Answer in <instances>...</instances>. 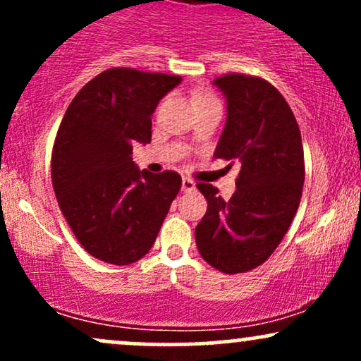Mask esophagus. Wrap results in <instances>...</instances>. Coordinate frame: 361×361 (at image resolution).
Listing matches in <instances>:
<instances>
[{"instance_id":"34e87169","label":"esophagus","mask_w":361,"mask_h":361,"mask_svg":"<svg viewBox=\"0 0 361 361\" xmlns=\"http://www.w3.org/2000/svg\"><path fill=\"white\" fill-rule=\"evenodd\" d=\"M181 190H183V192H193L195 181L190 180V178H183V180H181Z\"/></svg>"}]
</instances>
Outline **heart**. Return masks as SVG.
I'll use <instances>...</instances> for the list:
<instances>
[{
  "label": "heart",
  "instance_id": "1",
  "mask_svg": "<svg viewBox=\"0 0 361 361\" xmlns=\"http://www.w3.org/2000/svg\"><path fill=\"white\" fill-rule=\"evenodd\" d=\"M205 98H210V94H207V93H197V94H195V102L205 100Z\"/></svg>",
  "mask_w": 361,
  "mask_h": 361
}]
</instances>
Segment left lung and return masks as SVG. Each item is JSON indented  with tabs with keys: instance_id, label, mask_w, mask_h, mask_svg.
<instances>
[{
	"instance_id": "obj_1",
	"label": "left lung",
	"mask_w": 361,
	"mask_h": 361,
	"mask_svg": "<svg viewBox=\"0 0 361 361\" xmlns=\"http://www.w3.org/2000/svg\"><path fill=\"white\" fill-rule=\"evenodd\" d=\"M214 85L227 102L214 157L241 169L227 202L215 186L197 185L207 212L195 227V241L210 267L234 275L263 264L287 234L304 186V147L293 111L271 82L231 73Z\"/></svg>"
}]
</instances>
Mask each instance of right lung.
Masks as SVG:
<instances>
[{
  "label": "right lung",
  "instance_id": "right-lung-1",
  "mask_svg": "<svg viewBox=\"0 0 361 361\" xmlns=\"http://www.w3.org/2000/svg\"><path fill=\"white\" fill-rule=\"evenodd\" d=\"M181 76L111 68L86 82L54 140L57 204L80 244L97 259L130 264L154 244L181 188L175 171L152 175L132 161L151 142V115Z\"/></svg>",
  "mask_w": 361,
  "mask_h": 361
}]
</instances>
